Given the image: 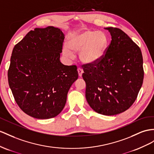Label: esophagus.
Listing matches in <instances>:
<instances>
[{"label":"esophagus","instance_id":"34e87169","mask_svg":"<svg viewBox=\"0 0 154 154\" xmlns=\"http://www.w3.org/2000/svg\"><path fill=\"white\" fill-rule=\"evenodd\" d=\"M77 72H78V73H79V77H81L82 73H83V71H82V69L80 68H79L77 69Z\"/></svg>","mask_w":154,"mask_h":154}]
</instances>
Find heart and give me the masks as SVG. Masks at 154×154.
<instances>
[{
    "mask_svg": "<svg viewBox=\"0 0 154 154\" xmlns=\"http://www.w3.org/2000/svg\"><path fill=\"white\" fill-rule=\"evenodd\" d=\"M108 45V38L100 31L86 30L72 34L67 38V44L63 45L62 53L67 58L73 57V52H79L80 60L92 65L100 62L104 56Z\"/></svg>",
    "mask_w": 154,
    "mask_h": 154,
    "instance_id": "obj_1",
    "label": "heart"
}]
</instances>
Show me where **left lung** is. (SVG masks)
Wrapping results in <instances>:
<instances>
[{"label": "left lung", "instance_id": "1", "mask_svg": "<svg viewBox=\"0 0 154 154\" xmlns=\"http://www.w3.org/2000/svg\"><path fill=\"white\" fill-rule=\"evenodd\" d=\"M104 29L111 34V44L100 62L83 66L82 78L90 107L112 116L125 111L135 101L143 82V59L139 47L122 30Z\"/></svg>", "mask_w": 154, "mask_h": 154}]
</instances>
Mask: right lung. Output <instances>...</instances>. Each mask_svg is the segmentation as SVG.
<instances>
[{
    "mask_svg": "<svg viewBox=\"0 0 154 154\" xmlns=\"http://www.w3.org/2000/svg\"><path fill=\"white\" fill-rule=\"evenodd\" d=\"M64 36L54 26L36 28L14 47L8 72L9 86L19 107L33 118L58 115L78 79L76 66L60 61Z\"/></svg>",
    "mask_w": 154,
    "mask_h": 154,
    "instance_id": "right-lung-1",
    "label": "right lung"
}]
</instances>
